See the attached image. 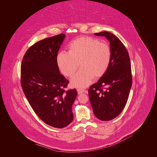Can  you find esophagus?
<instances>
[{
  "mask_svg": "<svg viewBox=\"0 0 157 157\" xmlns=\"http://www.w3.org/2000/svg\"><path fill=\"white\" fill-rule=\"evenodd\" d=\"M77 92H78V94H82V93L85 92V90H84V89H82V88H78L77 89Z\"/></svg>",
  "mask_w": 157,
  "mask_h": 157,
  "instance_id": "obj_1",
  "label": "esophagus"
}]
</instances>
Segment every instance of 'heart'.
I'll use <instances>...</instances> for the list:
<instances>
[{
    "instance_id": "b5f03b06",
    "label": "heart",
    "mask_w": 157,
    "mask_h": 157,
    "mask_svg": "<svg viewBox=\"0 0 157 157\" xmlns=\"http://www.w3.org/2000/svg\"><path fill=\"white\" fill-rule=\"evenodd\" d=\"M111 60V50L105 42L91 37H80L72 41L69 52L58 54L57 63L62 73L72 76L80 67L81 69L71 80L72 86L85 88L94 77L100 78L107 71Z\"/></svg>"
}]
</instances>
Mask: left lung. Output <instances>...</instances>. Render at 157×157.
I'll use <instances>...</instances> for the list:
<instances>
[{"instance_id":"1","label":"left lung","mask_w":157,"mask_h":157,"mask_svg":"<svg viewBox=\"0 0 157 157\" xmlns=\"http://www.w3.org/2000/svg\"><path fill=\"white\" fill-rule=\"evenodd\" d=\"M94 34L109 40L111 60L106 72L90 86L88 94L95 117L109 121L117 117L126 105L132 83L131 61L126 47L114 34L108 31Z\"/></svg>"}]
</instances>
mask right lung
Listing matches in <instances>:
<instances>
[{
	"label": "right lung",
	"mask_w": 157,
	"mask_h": 157,
	"mask_svg": "<svg viewBox=\"0 0 157 157\" xmlns=\"http://www.w3.org/2000/svg\"><path fill=\"white\" fill-rule=\"evenodd\" d=\"M60 34L30 46L23 58L21 82L23 91L37 115L46 124L67 126L73 120L72 106L77 90H65L69 83L57 65V53L65 39Z\"/></svg>",
	"instance_id": "obj_1"
}]
</instances>
